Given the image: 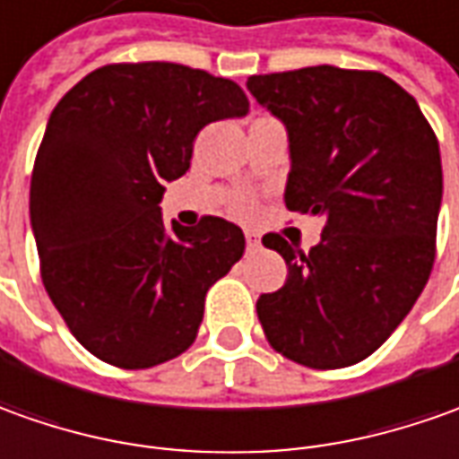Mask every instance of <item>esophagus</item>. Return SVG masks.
Instances as JSON below:
<instances>
[{
  "mask_svg": "<svg viewBox=\"0 0 459 459\" xmlns=\"http://www.w3.org/2000/svg\"><path fill=\"white\" fill-rule=\"evenodd\" d=\"M246 248L248 251H258L261 248V238L255 233H246Z\"/></svg>",
  "mask_w": 459,
  "mask_h": 459,
  "instance_id": "obj_1",
  "label": "esophagus"
}]
</instances>
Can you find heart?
<instances>
[{
    "label": "heart",
    "mask_w": 459,
    "mask_h": 459,
    "mask_svg": "<svg viewBox=\"0 0 459 459\" xmlns=\"http://www.w3.org/2000/svg\"><path fill=\"white\" fill-rule=\"evenodd\" d=\"M248 208H251V205H248V201H238V211H241V213H246Z\"/></svg>",
    "instance_id": "1"
}]
</instances>
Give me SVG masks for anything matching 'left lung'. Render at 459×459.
<instances>
[{
    "label": "left lung",
    "mask_w": 459,
    "mask_h": 459,
    "mask_svg": "<svg viewBox=\"0 0 459 459\" xmlns=\"http://www.w3.org/2000/svg\"><path fill=\"white\" fill-rule=\"evenodd\" d=\"M246 87L286 127V208L324 218L308 254L264 236L289 276L255 301L258 321L291 361L351 367L385 344L429 279L442 204L437 138L417 100L382 73L319 65L254 74Z\"/></svg>",
    "instance_id": "1"
}]
</instances>
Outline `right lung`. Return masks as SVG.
<instances>
[{
	"label": "right lung",
	"instance_id": "1",
	"mask_svg": "<svg viewBox=\"0 0 459 459\" xmlns=\"http://www.w3.org/2000/svg\"><path fill=\"white\" fill-rule=\"evenodd\" d=\"M246 112L233 80L135 62L90 73L49 115L30 221L47 294L98 359L148 369L193 344L205 294L246 238L218 216L170 229L160 201L165 183L190 168L205 125Z\"/></svg>",
	"mask_w": 459,
	"mask_h": 459
}]
</instances>
